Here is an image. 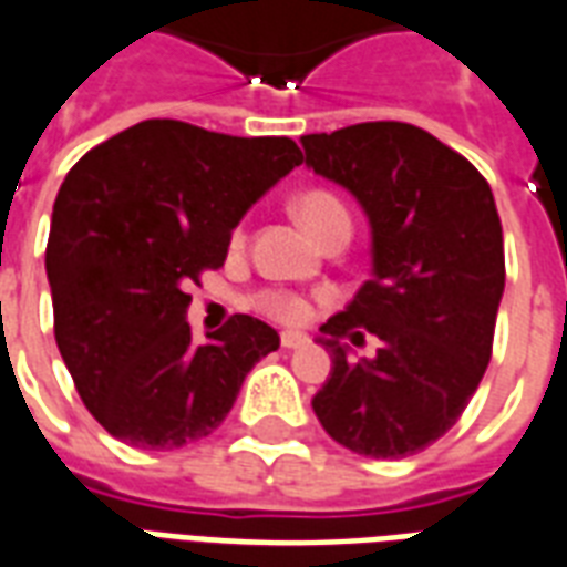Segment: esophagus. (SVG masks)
<instances>
[{"mask_svg":"<svg viewBox=\"0 0 567 567\" xmlns=\"http://www.w3.org/2000/svg\"><path fill=\"white\" fill-rule=\"evenodd\" d=\"M303 346H309V337H306V333H297V330H285L282 348L295 351V348H303Z\"/></svg>","mask_w":567,"mask_h":567,"instance_id":"obj_1","label":"esophagus"}]
</instances>
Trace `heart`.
<instances>
[{
    "label": "heart",
    "mask_w": 567,
    "mask_h": 567,
    "mask_svg": "<svg viewBox=\"0 0 567 567\" xmlns=\"http://www.w3.org/2000/svg\"><path fill=\"white\" fill-rule=\"evenodd\" d=\"M333 209H342V204H339L333 195H327V192H303L300 198H295V216L303 221L309 234H312ZM258 306H261L267 316L279 318V321H303V318L309 316V306H306L303 297L285 295V291H267V295L258 297Z\"/></svg>",
    "instance_id": "obj_1"
}]
</instances>
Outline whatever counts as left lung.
<instances>
[{"label":"left lung","instance_id":"1","mask_svg":"<svg viewBox=\"0 0 567 567\" xmlns=\"http://www.w3.org/2000/svg\"><path fill=\"white\" fill-rule=\"evenodd\" d=\"M306 167L354 195L372 237V276L327 318L330 375L312 396L327 435L354 454L402 460L442 439L493 354L505 291L496 200L477 167L409 123L303 134ZM382 346L351 361L341 339Z\"/></svg>","mask_w":567,"mask_h":567}]
</instances>
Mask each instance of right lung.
<instances>
[{
    "label": "right lung",
    "instance_id": "right-lung-1",
    "mask_svg": "<svg viewBox=\"0 0 567 567\" xmlns=\"http://www.w3.org/2000/svg\"><path fill=\"white\" fill-rule=\"evenodd\" d=\"M303 162L291 137H234L144 120L62 183L44 267L53 333L95 421L141 451L207 439L249 369L279 348L251 316L195 342L188 285L228 258L230 234Z\"/></svg>",
    "mask_w": 567,
    "mask_h": 567
}]
</instances>
